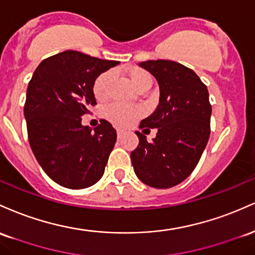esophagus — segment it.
<instances>
[{
    "label": "esophagus",
    "mask_w": 255,
    "mask_h": 255,
    "mask_svg": "<svg viewBox=\"0 0 255 255\" xmlns=\"http://www.w3.org/2000/svg\"><path fill=\"white\" fill-rule=\"evenodd\" d=\"M122 133H123V131L119 130V128H118V130H117V135H118V137H120V136H122Z\"/></svg>",
    "instance_id": "34e87169"
}]
</instances>
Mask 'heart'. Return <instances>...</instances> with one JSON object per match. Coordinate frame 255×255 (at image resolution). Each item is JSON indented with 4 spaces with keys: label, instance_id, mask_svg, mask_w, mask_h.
Returning <instances> with one entry per match:
<instances>
[{
    "label": "heart",
    "instance_id": "heart-1",
    "mask_svg": "<svg viewBox=\"0 0 255 255\" xmlns=\"http://www.w3.org/2000/svg\"><path fill=\"white\" fill-rule=\"evenodd\" d=\"M128 82L131 83L133 88L139 93H144L151 87L153 78L150 73L139 67H132L125 71ZM114 72L112 70L105 71L100 74L94 83V95L99 101H105L108 99L111 93V88L113 85ZM107 118L117 127H127L132 123L133 120L142 116V111L139 108L132 107H123L119 105H112L106 111Z\"/></svg>",
    "mask_w": 255,
    "mask_h": 255
}]
</instances>
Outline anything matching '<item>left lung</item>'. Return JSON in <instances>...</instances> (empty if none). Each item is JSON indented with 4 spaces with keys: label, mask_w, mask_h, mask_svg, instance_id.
I'll list each match as a JSON object with an SVG mask.
<instances>
[{
    "label": "left lung",
    "mask_w": 255,
    "mask_h": 255,
    "mask_svg": "<svg viewBox=\"0 0 255 255\" xmlns=\"http://www.w3.org/2000/svg\"><path fill=\"white\" fill-rule=\"evenodd\" d=\"M139 66L156 78L159 105L143 119V132L158 128L153 142L136 131L139 143L131 151L133 170L144 184L166 189L184 181L196 167L210 138L212 114L207 87L184 65L148 60Z\"/></svg>",
    "instance_id": "left-lung-1"
}]
</instances>
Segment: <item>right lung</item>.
Wrapping results in <instances>:
<instances>
[{
    "label": "right lung",
    "instance_id": "1",
    "mask_svg": "<svg viewBox=\"0 0 255 255\" xmlns=\"http://www.w3.org/2000/svg\"><path fill=\"white\" fill-rule=\"evenodd\" d=\"M119 61L66 50L44 59L28 83L24 116L31 149L54 182L68 189L91 187L104 176L117 132L107 120L94 128L82 116L96 105L95 79Z\"/></svg>",
    "mask_w": 255,
    "mask_h": 255
}]
</instances>
